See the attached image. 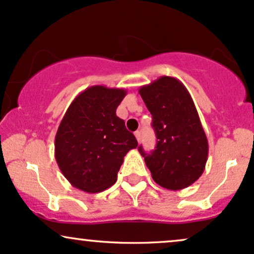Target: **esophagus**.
Segmentation results:
<instances>
[{"label": "esophagus", "mask_w": 254, "mask_h": 254, "mask_svg": "<svg viewBox=\"0 0 254 254\" xmlns=\"http://www.w3.org/2000/svg\"><path fill=\"white\" fill-rule=\"evenodd\" d=\"M134 135H135V138H136V140H138V141L140 140V138H141V136H140V132H139V130H136V132L134 133Z\"/></svg>", "instance_id": "34e87169"}]
</instances>
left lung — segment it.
<instances>
[{
    "instance_id": "left-lung-1",
    "label": "left lung",
    "mask_w": 254,
    "mask_h": 254,
    "mask_svg": "<svg viewBox=\"0 0 254 254\" xmlns=\"http://www.w3.org/2000/svg\"><path fill=\"white\" fill-rule=\"evenodd\" d=\"M139 94L153 118L157 145L139 152L158 186L182 190L201 177L208 159V140L191 95L180 79L162 76Z\"/></svg>"
}]
</instances>
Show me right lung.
Listing matches in <instances>:
<instances>
[{
    "mask_svg": "<svg viewBox=\"0 0 254 254\" xmlns=\"http://www.w3.org/2000/svg\"><path fill=\"white\" fill-rule=\"evenodd\" d=\"M127 90L92 85L77 95L55 139V157L64 177L82 191L95 193L116 182L124 158L138 141L116 108Z\"/></svg>",
    "mask_w": 254,
    "mask_h": 254,
    "instance_id": "1",
    "label": "right lung"
}]
</instances>
